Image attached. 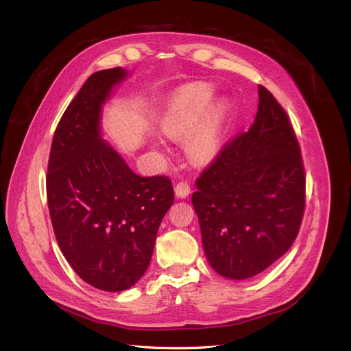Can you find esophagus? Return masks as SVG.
<instances>
[{"label": "esophagus", "mask_w": 351, "mask_h": 351, "mask_svg": "<svg viewBox=\"0 0 351 351\" xmlns=\"http://www.w3.org/2000/svg\"><path fill=\"white\" fill-rule=\"evenodd\" d=\"M174 192H176V196H177V197L186 199V197L190 195V186H189L186 182H182V183H178V184L176 186Z\"/></svg>", "instance_id": "esophagus-1"}]
</instances>
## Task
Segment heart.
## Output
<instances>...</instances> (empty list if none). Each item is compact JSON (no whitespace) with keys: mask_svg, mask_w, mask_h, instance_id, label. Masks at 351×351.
<instances>
[{"mask_svg":"<svg viewBox=\"0 0 351 351\" xmlns=\"http://www.w3.org/2000/svg\"><path fill=\"white\" fill-rule=\"evenodd\" d=\"M215 99V89L212 84L196 82L178 88L168 99L162 115L161 127L168 136H184L193 133L187 139V151L195 161L209 162L219 151L221 130L227 114V104ZM162 145V139H156Z\"/></svg>","mask_w":351,"mask_h":351,"instance_id":"obj_1","label":"heart"}]
</instances>
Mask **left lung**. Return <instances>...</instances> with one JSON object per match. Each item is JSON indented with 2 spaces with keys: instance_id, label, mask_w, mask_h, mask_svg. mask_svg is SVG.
Returning a JSON list of instances; mask_svg holds the SVG:
<instances>
[{
  "instance_id": "left-lung-1",
  "label": "left lung",
  "mask_w": 351,
  "mask_h": 351,
  "mask_svg": "<svg viewBox=\"0 0 351 351\" xmlns=\"http://www.w3.org/2000/svg\"><path fill=\"white\" fill-rule=\"evenodd\" d=\"M258 114L196 180L192 204L209 265L247 280L290 249L304 210V169L289 117L259 86Z\"/></svg>"
}]
</instances>
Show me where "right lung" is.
Masks as SVG:
<instances>
[{
  "label": "right lung",
  "mask_w": 351,
  "mask_h": 351,
  "mask_svg": "<svg viewBox=\"0 0 351 351\" xmlns=\"http://www.w3.org/2000/svg\"><path fill=\"white\" fill-rule=\"evenodd\" d=\"M129 76L93 73L52 139L47 197L58 246L79 277L104 291L130 289L149 267L159 224L174 202L171 180L141 177L102 139L104 105Z\"/></svg>",
  "instance_id": "1"
}]
</instances>
